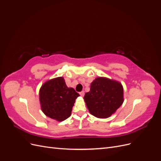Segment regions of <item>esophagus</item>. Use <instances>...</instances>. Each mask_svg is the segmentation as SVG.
I'll return each mask as SVG.
<instances>
[{"label": "esophagus", "instance_id": "obj_1", "mask_svg": "<svg viewBox=\"0 0 161 161\" xmlns=\"http://www.w3.org/2000/svg\"><path fill=\"white\" fill-rule=\"evenodd\" d=\"M80 95L81 97H84V95H85V92H84V91L80 92Z\"/></svg>", "mask_w": 161, "mask_h": 161}]
</instances>
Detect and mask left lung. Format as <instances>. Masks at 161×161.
Segmentation results:
<instances>
[{"mask_svg":"<svg viewBox=\"0 0 161 161\" xmlns=\"http://www.w3.org/2000/svg\"><path fill=\"white\" fill-rule=\"evenodd\" d=\"M84 100L89 113L97 118H108L123 104L124 88L120 82L99 76L91 83Z\"/></svg>","mask_w":161,"mask_h":161,"instance_id":"1","label":"left lung"}]
</instances>
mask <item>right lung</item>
<instances>
[{"instance_id": "obj_1", "label": "right lung", "mask_w": 161, "mask_h": 161, "mask_svg": "<svg viewBox=\"0 0 161 161\" xmlns=\"http://www.w3.org/2000/svg\"><path fill=\"white\" fill-rule=\"evenodd\" d=\"M79 94L68 87L62 76L46 81L40 87L39 99L41 109L48 118L62 121L69 118Z\"/></svg>"}]
</instances>
